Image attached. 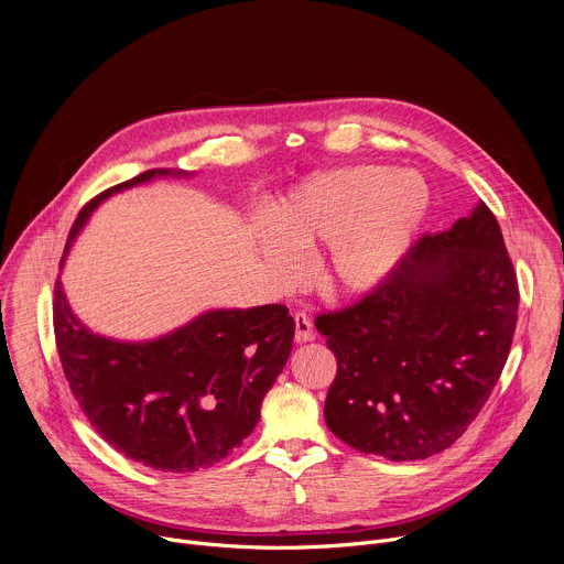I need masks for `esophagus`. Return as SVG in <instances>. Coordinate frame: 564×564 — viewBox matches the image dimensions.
<instances>
[{"label": "esophagus", "mask_w": 564, "mask_h": 564, "mask_svg": "<svg viewBox=\"0 0 564 564\" xmlns=\"http://www.w3.org/2000/svg\"><path fill=\"white\" fill-rule=\"evenodd\" d=\"M294 339L296 344H305V341H312L314 339V328H312V321L305 312H296L294 314Z\"/></svg>", "instance_id": "34e87169"}]
</instances>
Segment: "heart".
Masks as SVG:
<instances>
[{"label": "heart", "instance_id": "b5f03b06", "mask_svg": "<svg viewBox=\"0 0 564 564\" xmlns=\"http://www.w3.org/2000/svg\"><path fill=\"white\" fill-rule=\"evenodd\" d=\"M431 207V189L415 172L355 165L316 174L288 194L259 236L261 254L279 283L303 274L299 250L324 246L321 283L339 296L377 290L404 259Z\"/></svg>", "mask_w": 564, "mask_h": 564}]
</instances>
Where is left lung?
<instances>
[{
	"instance_id": "obj_1",
	"label": "left lung",
	"mask_w": 564,
	"mask_h": 564,
	"mask_svg": "<svg viewBox=\"0 0 564 564\" xmlns=\"http://www.w3.org/2000/svg\"><path fill=\"white\" fill-rule=\"evenodd\" d=\"M518 303L502 229L485 203L451 229L420 236L377 290L314 318L337 357L328 429L390 462L442 453L491 397Z\"/></svg>"
}]
</instances>
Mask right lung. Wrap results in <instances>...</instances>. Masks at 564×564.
<instances>
[{"instance_id":"right-lung-1","label":"right lung","mask_w":564,"mask_h":564,"mask_svg":"<svg viewBox=\"0 0 564 564\" xmlns=\"http://www.w3.org/2000/svg\"><path fill=\"white\" fill-rule=\"evenodd\" d=\"M167 174L149 170L91 198L68 231L64 257L107 196ZM53 330L68 388L100 437L149 468L192 473L254 431L263 397L292 352L294 318L279 303L212 310L155 341L122 344L79 324L57 276Z\"/></svg>"}]
</instances>
